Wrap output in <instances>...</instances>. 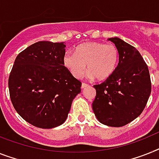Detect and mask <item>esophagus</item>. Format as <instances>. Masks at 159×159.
Returning <instances> with one entry per match:
<instances>
[{
  "label": "esophagus",
  "mask_w": 159,
  "mask_h": 159,
  "mask_svg": "<svg viewBox=\"0 0 159 159\" xmlns=\"http://www.w3.org/2000/svg\"><path fill=\"white\" fill-rule=\"evenodd\" d=\"M89 86V84H85V83H83L82 85H81V89H84V88L88 87Z\"/></svg>",
  "instance_id": "esophagus-1"
}]
</instances>
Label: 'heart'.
<instances>
[{"instance_id": "1", "label": "heart", "mask_w": 159, "mask_h": 159, "mask_svg": "<svg viewBox=\"0 0 159 159\" xmlns=\"http://www.w3.org/2000/svg\"><path fill=\"white\" fill-rule=\"evenodd\" d=\"M119 58V49L115 44L87 42L79 45L75 53H66L63 63L75 78H81L87 66L89 78L104 80L115 72Z\"/></svg>"}]
</instances>
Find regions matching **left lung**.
<instances>
[{"label": "left lung", "mask_w": 159, "mask_h": 159, "mask_svg": "<svg viewBox=\"0 0 159 159\" xmlns=\"http://www.w3.org/2000/svg\"><path fill=\"white\" fill-rule=\"evenodd\" d=\"M109 40L119 49V63L111 76L93 86V110L100 123L119 128L144 111L151 93V80L148 66L135 47L117 37Z\"/></svg>", "instance_id": "1"}]
</instances>
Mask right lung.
I'll return each instance as SVG.
<instances>
[{"label":"right lung","mask_w":159,"mask_h":159,"mask_svg":"<svg viewBox=\"0 0 159 159\" xmlns=\"http://www.w3.org/2000/svg\"><path fill=\"white\" fill-rule=\"evenodd\" d=\"M63 42L39 41L18 53L9 77L12 104L24 120L40 128L66 121L81 82L63 63Z\"/></svg>","instance_id":"obj_1"}]
</instances>
